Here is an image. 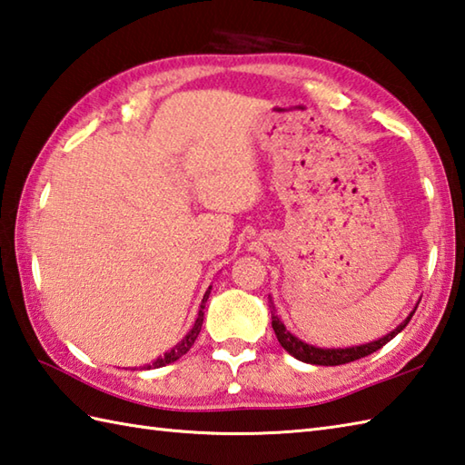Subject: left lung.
Wrapping results in <instances>:
<instances>
[{
    "mask_svg": "<svg viewBox=\"0 0 465 465\" xmlns=\"http://www.w3.org/2000/svg\"><path fill=\"white\" fill-rule=\"evenodd\" d=\"M270 312H272V328L278 335V341L282 343V348L288 351L290 355H293L295 360L305 361V363H313V365H341V363H350L355 360H361L365 355H370L373 351H378L380 348H383L385 343L391 341L396 335L406 328L410 323L413 310L406 320H403L396 330H391L388 335H383V338L370 341V343H361V345H351V348H318V345H312V343H305L300 338H295L293 333H290L285 330L283 322L280 320L278 312H275V305L270 300Z\"/></svg>",
    "mask_w": 465,
    "mask_h": 465,
    "instance_id": "obj_1",
    "label": "left lung"
}]
</instances>
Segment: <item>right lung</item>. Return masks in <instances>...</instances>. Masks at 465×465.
Masks as SVG:
<instances>
[{
  "label": "right lung",
  "mask_w": 465,
  "mask_h": 465,
  "mask_svg": "<svg viewBox=\"0 0 465 465\" xmlns=\"http://www.w3.org/2000/svg\"><path fill=\"white\" fill-rule=\"evenodd\" d=\"M210 290H212V285H210ZM210 290H207V292H205V295H203V300H202V305H200V312H197V320H195V323H193V328H192L190 331H187V333H185V338H183L180 343H175L170 351H165L163 355H160V358H157L153 363L145 365V370H152V368H163V365L177 361V360L182 358V355H185L187 351H190V348L193 345V341L197 340V335H200V331H202L203 310H205V302H207V298H210Z\"/></svg>",
  "instance_id": "obj_1"
}]
</instances>
